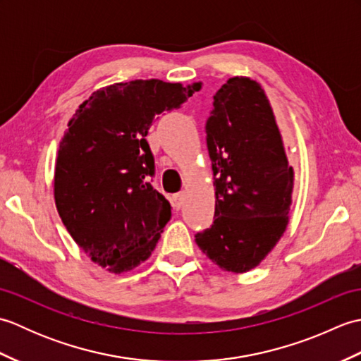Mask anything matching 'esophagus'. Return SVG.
I'll return each instance as SVG.
<instances>
[{
    "instance_id": "obj_1",
    "label": "esophagus",
    "mask_w": 361,
    "mask_h": 361,
    "mask_svg": "<svg viewBox=\"0 0 361 361\" xmlns=\"http://www.w3.org/2000/svg\"><path fill=\"white\" fill-rule=\"evenodd\" d=\"M183 203H185V194H175V195H172V204H173V208L175 209H180L181 206H183Z\"/></svg>"
}]
</instances>
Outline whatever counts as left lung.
I'll return each mask as SVG.
<instances>
[{
	"instance_id": "8db88e82",
	"label": "left lung",
	"mask_w": 361,
	"mask_h": 361,
	"mask_svg": "<svg viewBox=\"0 0 361 361\" xmlns=\"http://www.w3.org/2000/svg\"><path fill=\"white\" fill-rule=\"evenodd\" d=\"M212 105L206 144L216 212L195 242L221 270L245 273L262 262L286 231L295 173L271 105L256 80L229 79Z\"/></svg>"
}]
</instances>
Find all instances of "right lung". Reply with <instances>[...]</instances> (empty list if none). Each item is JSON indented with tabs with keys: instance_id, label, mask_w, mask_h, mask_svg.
Wrapping results in <instances>:
<instances>
[{
	"instance_id": "obj_1",
	"label": "right lung",
	"mask_w": 361,
	"mask_h": 361,
	"mask_svg": "<svg viewBox=\"0 0 361 361\" xmlns=\"http://www.w3.org/2000/svg\"><path fill=\"white\" fill-rule=\"evenodd\" d=\"M198 87L114 83L68 122L54 175L59 216L91 260L111 273L149 259L171 220V203L150 183L155 159L145 136L161 113L180 109Z\"/></svg>"
}]
</instances>
